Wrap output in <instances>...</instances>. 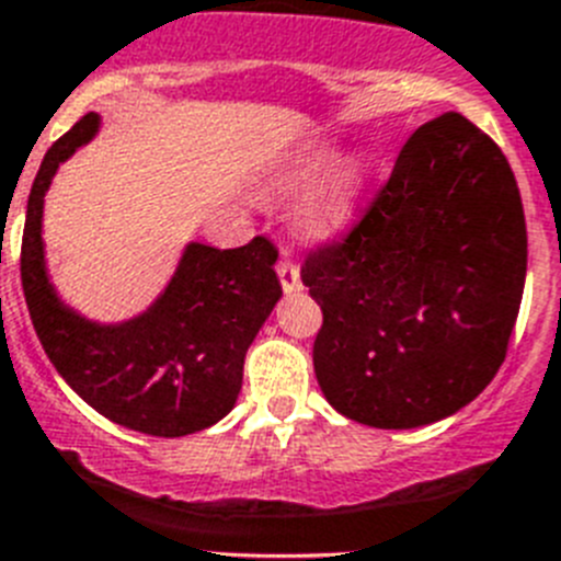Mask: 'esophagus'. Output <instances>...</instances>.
I'll return each instance as SVG.
<instances>
[{"mask_svg":"<svg viewBox=\"0 0 561 561\" xmlns=\"http://www.w3.org/2000/svg\"><path fill=\"white\" fill-rule=\"evenodd\" d=\"M277 277H280V286H284L286 295H295V291L304 289L300 270H297L291 261H286V257H280V261H277Z\"/></svg>","mask_w":561,"mask_h":561,"instance_id":"34e87169","label":"esophagus"}]
</instances>
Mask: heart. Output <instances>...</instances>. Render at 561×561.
Returning <instances> with one entry per match:
<instances>
[{
    "mask_svg": "<svg viewBox=\"0 0 561 561\" xmlns=\"http://www.w3.org/2000/svg\"><path fill=\"white\" fill-rule=\"evenodd\" d=\"M334 140H314L295 153V160L277 173L275 185L280 191H295L306 182L317 180L323 170V180L317 182L314 191L304 202V225L314 232H340L348 227L356 205H359L365 185H368L370 160L365 151L340 153L337 160Z\"/></svg>",
    "mask_w": 561,
    "mask_h": 561,
    "instance_id": "obj_1",
    "label": "heart"
}]
</instances>
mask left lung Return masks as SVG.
<instances>
[{"mask_svg":"<svg viewBox=\"0 0 561 561\" xmlns=\"http://www.w3.org/2000/svg\"><path fill=\"white\" fill-rule=\"evenodd\" d=\"M525 270L503 151L458 112L415 128L362 225L304 266L323 309L314 374L331 408L379 430L458 413L503 365Z\"/></svg>","mask_w":561,"mask_h":561,"instance_id":"1","label":"left lung"}]
</instances>
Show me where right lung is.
<instances>
[{
	"label": "right lung",
	"mask_w": 561,
	"mask_h": 561,
	"mask_svg": "<svg viewBox=\"0 0 561 561\" xmlns=\"http://www.w3.org/2000/svg\"><path fill=\"white\" fill-rule=\"evenodd\" d=\"M98 131L101 114H83L44 153L30 191L22 238L30 320L64 381L108 421L160 438L199 433L236 408L247 351L284 295L277 250L266 238L238 250L187 241L160 295L117 323L64 304L44 255V196Z\"/></svg>",
	"instance_id": "add662e5"
}]
</instances>
